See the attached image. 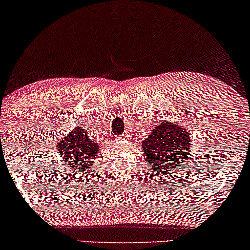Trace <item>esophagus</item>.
Listing matches in <instances>:
<instances>
[{
    "mask_svg": "<svg viewBox=\"0 0 250 250\" xmlns=\"http://www.w3.org/2000/svg\"><path fill=\"white\" fill-rule=\"evenodd\" d=\"M125 138H127V135H125V134H123V135L117 136V140H120V139H125Z\"/></svg>",
    "mask_w": 250,
    "mask_h": 250,
    "instance_id": "34e87169",
    "label": "esophagus"
}]
</instances>
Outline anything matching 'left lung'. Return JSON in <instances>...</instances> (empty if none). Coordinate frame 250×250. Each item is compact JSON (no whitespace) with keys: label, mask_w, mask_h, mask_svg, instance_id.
<instances>
[{"label":"left lung","mask_w":250,"mask_h":250,"mask_svg":"<svg viewBox=\"0 0 250 250\" xmlns=\"http://www.w3.org/2000/svg\"><path fill=\"white\" fill-rule=\"evenodd\" d=\"M191 139L185 128L167 121L159 123L150 135L142 142L148 166L158 174H168L175 167L184 165V159L190 155Z\"/></svg>","instance_id":"left-lung-1"}]
</instances>
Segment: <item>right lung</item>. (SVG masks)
<instances>
[{
    "mask_svg": "<svg viewBox=\"0 0 250 250\" xmlns=\"http://www.w3.org/2000/svg\"><path fill=\"white\" fill-rule=\"evenodd\" d=\"M59 158L75 169L76 174L86 173L97 158L98 145L81 127L76 128L57 146Z\"/></svg>",
    "mask_w": 250,
    "mask_h": 250,
    "instance_id": "1",
    "label": "right lung"
}]
</instances>
